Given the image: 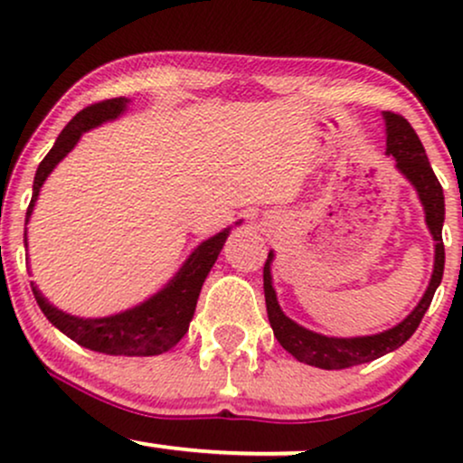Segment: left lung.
<instances>
[{"mask_svg": "<svg viewBox=\"0 0 463 463\" xmlns=\"http://www.w3.org/2000/svg\"><path fill=\"white\" fill-rule=\"evenodd\" d=\"M385 119V135H387V156L396 161V169L405 176L416 189L420 202L424 209V222H427L429 232L435 241V261L433 274L429 280L427 291L420 302L402 322L396 326L387 328L383 333L364 335V337H328V335L309 331V328L296 324L291 317H287L276 300V291L272 285V261L274 250H269L268 261L263 268V289H265V305H268V317L272 324L274 337L287 353L294 354L296 359L307 365H316L322 370H344L353 365L368 364L392 350L401 348L402 344L416 333L418 324L422 322V316L431 305L435 289L442 283L444 274V241H442V226H444V191L439 180L435 178L431 163L424 154L422 143H420L416 130L409 126L405 117L396 113H383Z\"/></svg>", "mask_w": 463, "mask_h": 463, "instance_id": "1", "label": "left lung"}]
</instances>
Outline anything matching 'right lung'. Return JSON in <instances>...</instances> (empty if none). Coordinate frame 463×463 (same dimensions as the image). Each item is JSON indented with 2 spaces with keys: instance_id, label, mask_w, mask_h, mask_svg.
Segmentation results:
<instances>
[{
  "instance_id": "1",
  "label": "right lung",
  "mask_w": 463,
  "mask_h": 463,
  "mask_svg": "<svg viewBox=\"0 0 463 463\" xmlns=\"http://www.w3.org/2000/svg\"><path fill=\"white\" fill-rule=\"evenodd\" d=\"M128 104V98L104 99V102L87 106V109L80 110L69 121L65 130L58 135L54 147L47 152V156L41 161L39 169H36L34 184H32V200L28 213H25V224L30 222L32 211H34L36 200H39V191L43 187L47 176L76 147L82 132L98 128L104 121L117 119L119 115H124ZM237 224H241V222H237ZM228 232H231V226L209 237L206 241H202L161 291L143 300L141 305L115 313V316H71V313H65L56 309L54 305H50L34 283H32V294H34L47 320L54 324L58 331L65 333L67 337L80 344V346L95 350V353L115 354V357L117 354H121V357H152V354L167 353L189 331V322L195 313L200 289L211 268L215 265L217 257H220L222 248H224ZM25 248H28V231H25Z\"/></svg>"
}]
</instances>
